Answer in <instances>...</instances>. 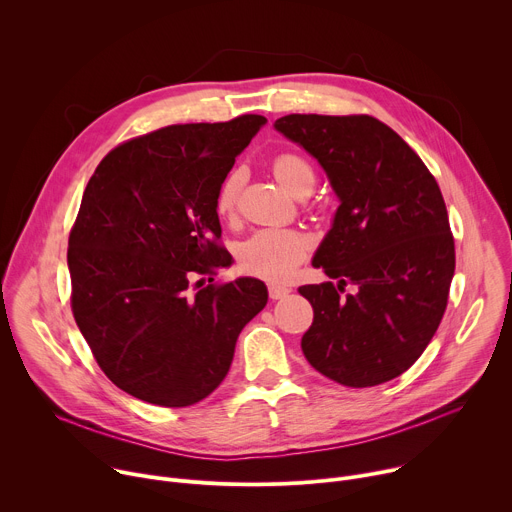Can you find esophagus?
I'll use <instances>...</instances> for the list:
<instances>
[{
    "label": "esophagus",
    "mask_w": 512,
    "mask_h": 512,
    "mask_svg": "<svg viewBox=\"0 0 512 512\" xmlns=\"http://www.w3.org/2000/svg\"><path fill=\"white\" fill-rule=\"evenodd\" d=\"M267 289H269V298L271 300H281L291 291L287 285H281V283H269Z\"/></svg>",
    "instance_id": "1"
}]
</instances>
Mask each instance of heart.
Instances as JSON below:
<instances>
[{
  "mask_svg": "<svg viewBox=\"0 0 512 512\" xmlns=\"http://www.w3.org/2000/svg\"><path fill=\"white\" fill-rule=\"evenodd\" d=\"M277 182L294 196H306L316 184L310 162L298 154H279L271 164ZM243 186V172H231L216 192V212L233 218ZM308 251V239L294 229H261L239 247L241 267L257 277L283 279L296 271Z\"/></svg>",
  "mask_w": 512,
  "mask_h": 512,
  "instance_id": "1",
  "label": "heart"
}]
</instances>
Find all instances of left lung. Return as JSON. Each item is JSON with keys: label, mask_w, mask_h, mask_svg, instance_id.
<instances>
[{"label": "left lung", "mask_w": 512, "mask_h": 512, "mask_svg": "<svg viewBox=\"0 0 512 512\" xmlns=\"http://www.w3.org/2000/svg\"><path fill=\"white\" fill-rule=\"evenodd\" d=\"M275 129L322 164L340 198L312 261L338 283L300 287L314 308L304 356L344 387L387 383L421 356L448 306L456 249L442 190L371 115L294 113ZM346 284L357 294L344 297Z\"/></svg>", "instance_id": "left-lung-1"}]
</instances>
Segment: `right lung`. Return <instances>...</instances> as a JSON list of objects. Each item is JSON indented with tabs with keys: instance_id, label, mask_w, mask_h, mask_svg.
<instances>
[{
	"instance_id": "add662e5",
	"label": "right lung",
	"mask_w": 512,
	"mask_h": 512,
	"mask_svg": "<svg viewBox=\"0 0 512 512\" xmlns=\"http://www.w3.org/2000/svg\"><path fill=\"white\" fill-rule=\"evenodd\" d=\"M265 121L239 115L127 139L85 188L68 237L70 308L101 371L145 403L208 397L267 304L259 279H212L233 259L218 243V186Z\"/></svg>"
}]
</instances>
